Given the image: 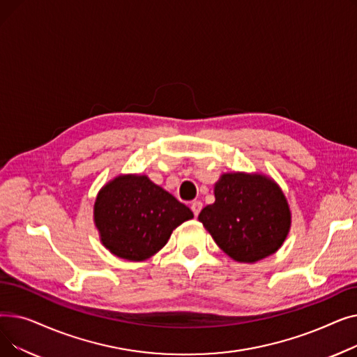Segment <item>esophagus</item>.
<instances>
[{"mask_svg": "<svg viewBox=\"0 0 357 357\" xmlns=\"http://www.w3.org/2000/svg\"><path fill=\"white\" fill-rule=\"evenodd\" d=\"M191 210H192L194 215H195V217H198L199 211L202 210V202H201V201H194V202L191 204Z\"/></svg>", "mask_w": 357, "mask_h": 357, "instance_id": "esophagus-1", "label": "esophagus"}]
</instances>
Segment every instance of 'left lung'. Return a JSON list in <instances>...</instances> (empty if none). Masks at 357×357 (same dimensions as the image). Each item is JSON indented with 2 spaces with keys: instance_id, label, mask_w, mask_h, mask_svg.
<instances>
[{
  "instance_id": "obj_1",
  "label": "left lung",
  "mask_w": 357,
  "mask_h": 357,
  "mask_svg": "<svg viewBox=\"0 0 357 357\" xmlns=\"http://www.w3.org/2000/svg\"><path fill=\"white\" fill-rule=\"evenodd\" d=\"M214 197L198 220L233 260L255 264L284 245L292 214L273 178L261 172L222 174L214 185Z\"/></svg>"
}]
</instances>
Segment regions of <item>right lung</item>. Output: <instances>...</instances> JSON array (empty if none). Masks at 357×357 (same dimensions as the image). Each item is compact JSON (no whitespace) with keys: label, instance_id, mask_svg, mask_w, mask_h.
<instances>
[{"label":"right lung","instance_id":"1","mask_svg":"<svg viewBox=\"0 0 357 357\" xmlns=\"http://www.w3.org/2000/svg\"><path fill=\"white\" fill-rule=\"evenodd\" d=\"M192 211L147 175L121 174L98 191L93 224L102 246L117 257L143 261L156 255Z\"/></svg>","mask_w":357,"mask_h":357}]
</instances>
